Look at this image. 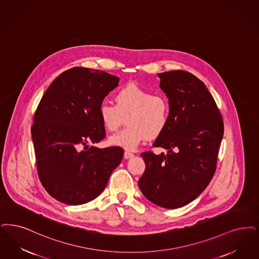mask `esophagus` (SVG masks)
Listing matches in <instances>:
<instances>
[{"label": "esophagus", "instance_id": "34e87169", "mask_svg": "<svg viewBox=\"0 0 259 259\" xmlns=\"http://www.w3.org/2000/svg\"><path fill=\"white\" fill-rule=\"evenodd\" d=\"M132 157H134V154H133V153H131V152H130V151H125V152H124L125 159H130V158H132Z\"/></svg>", "mask_w": 259, "mask_h": 259}]
</instances>
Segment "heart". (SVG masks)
I'll return each instance as SVG.
<instances>
[{"instance_id": "1", "label": "heart", "mask_w": 259, "mask_h": 259, "mask_svg": "<svg viewBox=\"0 0 259 259\" xmlns=\"http://www.w3.org/2000/svg\"><path fill=\"white\" fill-rule=\"evenodd\" d=\"M114 102L102 103L98 109L100 120L110 132L116 131L127 118L128 126L109 139L114 146L135 150L146 139L153 140L163 134L169 122L170 107L166 97L137 83L119 89Z\"/></svg>"}]
</instances>
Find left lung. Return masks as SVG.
<instances>
[{"mask_svg": "<svg viewBox=\"0 0 259 259\" xmlns=\"http://www.w3.org/2000/svg\"><path fill=\"white\" fill-rule=\"evenodd\" d=\"M170 107L169 122L153 146L166 151L142 154L145 163L139 188L158 206L176 209L196 199L216 170L224 122L205 84L192 73H158Z\"/></svg>", "mask_w": 259, "mask_h": 259, "instance_id": "1", "label": "left lung"}]
</instances>
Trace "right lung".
I'll return each mask as SVG.
<instances>
[{"mask_svg": "<svg viewBox=\"0 0 259 259\" xmlns=\"http://www.w3.org/2000/svg\"><path fill=\"white\" fill-rule=\"evenodd\" d=\"M118 82L105 71L73 67L42 96L31 139L41 184L60 202L80 205L96 198L123 158L121 147L88 145L105 138L98 109Z\"/></svg>", "mask_w": 259, "mask_h": 259, "instance_id": "right-lung-1", "label": "right lung"}]
</instances>
